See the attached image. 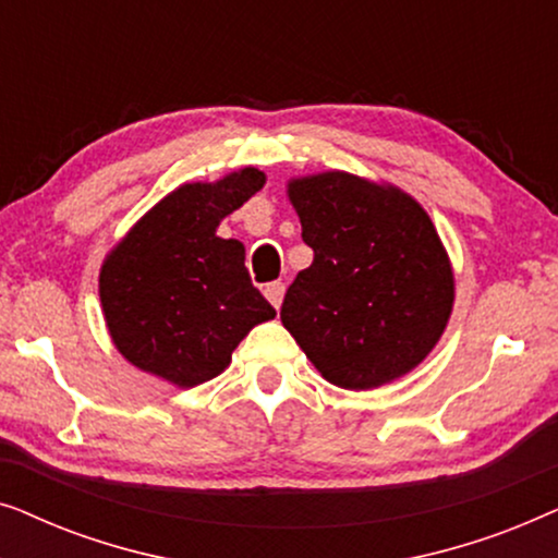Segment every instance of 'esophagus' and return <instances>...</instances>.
<instances>
[{
  "label": "esophagus",
  "mask_w": 558,
  "mask_h": 558,
  "mask_svg": "<svg viewBox=\"0 0 558 558\" xmlns=\"http://www.w3.org/2000/svg\"><path fill=\"white\" fill-rule=\"evenodd\" d=\"M264 296L279 310L281 300H284V284H281V281H271V284L264 287Z\"/></svg>",
  "instance_id": "esophagus-1"
}]
</instances>
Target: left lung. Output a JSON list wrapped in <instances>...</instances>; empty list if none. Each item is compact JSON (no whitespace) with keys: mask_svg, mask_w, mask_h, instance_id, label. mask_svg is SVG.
Returning a JSON list of instances; mask_svg holds the SVG:
<instances>
[{"mask_svg":"<svg viewBox=\"0 0 558 558\" xmlns=\"http://www.w3.org/2000/svg\"><path fill=\"white\" fill-rule=\"evenodd\" d=\"M287 193L315 258L287 289L281 323L335 386L365 391L407 376L454 302L432 218L399 187L348 172L292 180Z\"/></svg>","mask_w":558,"mask_h":558,"instance_id":"8db88e82","label":"left lung"}]
</instances>
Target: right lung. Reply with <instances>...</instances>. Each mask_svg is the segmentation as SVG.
Listing matches in <instances>:
<instances>
[{
    "label": "right lung",
    "instance_id": "add662e5",
    "mask_svg": "<svg viewBox=\"0 0 558 558\" xmlns=\"http://www.w3.org/2000/svg\"><path fill=\"white\" fill-rule=\"evenodd\" d=\"M264 182V172L243 167L218 182L182 185L106 256L98 294L129 363L193 388L226 371L251 327L277 317L251 284L243 243L216 235Z\"/></svg>",
    "mask_w": 558,
    "mask_h": 558
}]
</instances>
